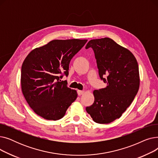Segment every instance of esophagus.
Returning a JSON list of instances; mask_svg holds the SVG:
<instances>
[{"instance_id":"1","label":"esophagus","mask_w":158,"mask_h":158,"mask_svg":"<svg viewBox=\"0 0 158 158\" xmlns=\"http://www.w3.org/2000/svg\"><path fill=\"white\" fill-rule=\"evenodd\" d=\"M85 93V91H82V90H78L77 91V94H78V95H81Z\"/></svg>"}]
</instances>
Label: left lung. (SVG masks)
<instances>
[{
    "label": "left lung",
    "mask_w": 158,
    "mask_h": 158,
    "mask_svg": "<svg viewBox=\"0 0 158 158\" xmlns=\"http://www.w3.org/2000/svg\"><path fill=\"white\" fill-rule=\"evenodd\" d=\"M92 48L98 74L107 86L94 91V104L86 110L98 123H109L119 118L133 101L139 87L136 57L128 49L109 38L88 41Z\"/></svg>",
    "instance_id": "8db88e82"
}]
</instances>
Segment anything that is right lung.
I'll return each mask as SVG.
<instances>
[{
  "label": "right lung",
  "instance_id": "right-lung-1",
  "mask_svg": "<svg viewBox=\"0 0 158 158\" xmlns=\"http://www.w3.org/2000/svg\"><path fill=\"white\" fill-rule=\"evenodd\" d=\"M88 40H54L36 48L24 60L21 70L23 95L32 110L49 120L63 118L77 97L76 90L61 81L67 77L72 58Z\"/></svg>",
  "mask_w": 158,
  "mask_h": 158
}]
</instances>
